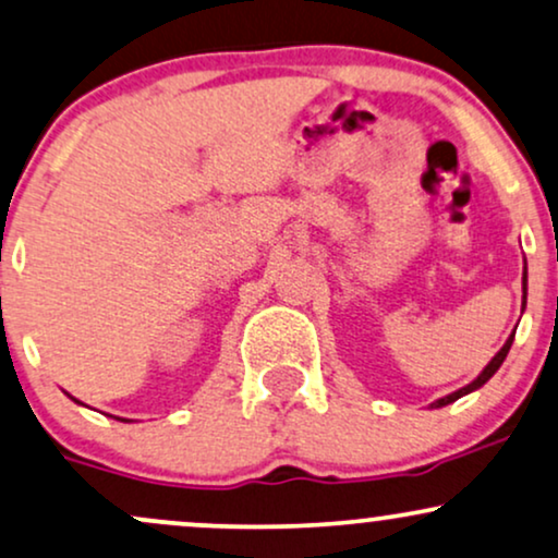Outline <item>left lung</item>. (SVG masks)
<instances>
[{
    "instance_id": "obj_1",
    "label": "left lung",
    "mask_w": 558,
    "mask_h": 558,
    "mask_svg": "<svg viewBox=\"0 0 558 558\" xmlns=\"http://www.w3.org/2000/svg\"><path fill=\"white\" fill-rule=\"evenodd\" d=\"M512 340H514V332H512V335H509V340H507V343H505V348H501V351L494 355V359H492V364H488L486 368H483V372H481V377H478V379H475V381H471V385H468V387H462V389H458V392L447 395V398L436 400V402H434V408L449 405V402H454V400H458V398H462V395L473 392V389H478V387H483V385H486V381H488V379H492V377H494V374H496V368H499L501 364H505V359H507L509 348H512Z\"/></svg>"
}]
</instances>
